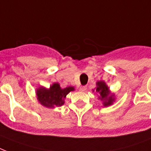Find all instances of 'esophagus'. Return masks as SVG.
<instances>
[{
  "instance_id": "obj_1",
  "label": "esophagus",
  "mask_w": 151,
  "mask_h": 151,
  "mask_svg": "<svg viewBox=\"0 0 151 151\" xmlns=\"http://www.w3.org/2000/svg\"><path fill=\"white\" fill-rule=\"evenodd\" d=\"M86 90V86H80V88H79V91H85Z\"/></svg>"
}]
</instances>
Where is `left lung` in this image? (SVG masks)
Instances as JSON below:
<instances>
[{"instance_id": "1", "label": "left lung", "mask_w": 151, "mask_h": 151, "mask_svg": "<svg viewBox=\"0 0 151 151\" xmlns=\"http://www.w3.org/2000/svg\"><path fill=\"white\" fill-rule=\"evenodd\" d=\"M96 86L95 91L97 93H99V99L103 102V106L106 107L113 105V102L115 101V95L111 94L109 88L106 83L104 81L97 82ZM93 91H94V90H93Z\"/></svg>"}]
</instances>
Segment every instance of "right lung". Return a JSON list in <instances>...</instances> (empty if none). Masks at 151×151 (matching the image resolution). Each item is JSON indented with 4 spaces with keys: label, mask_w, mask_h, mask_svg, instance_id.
<instances>
[{
    "label": "right lung",
    "mask_w": 151,
    "mask_h": 151,
    "mask_svg": "<svg viewBox=\"0 0 151 151\" xmlns=\"http://www.w3.org/2000/svg\"><path fill=\"white\" fill-rule=\"evenodd\" d=\"M73 91H75L73 86L61 88L59 83H54L50 88L40 86L36 89V95L41 105L47 108H55L63 106L66 95Z\"/></svg>",
    "instance_id": "add662e5"
}]
</instances>
